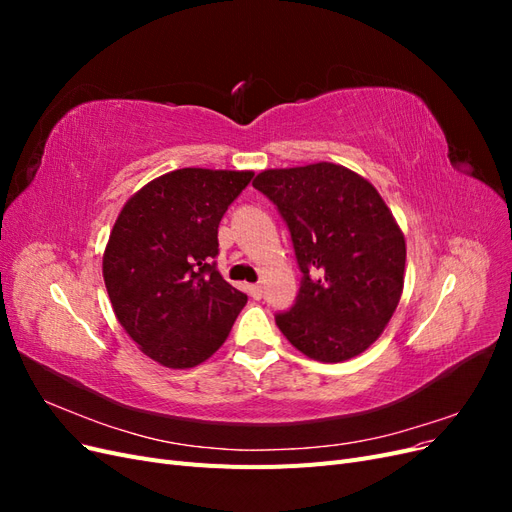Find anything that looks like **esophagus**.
I'll return each mask as SVG.
<instances>
[{
  "instance_id": "obj_1",
  "label": "esophagus",
  "mask_w": 512,
  "mask_h": 512,
  "mask_svg": "<svg viewBox=\"0 0 512 512\" xmlns=\"http://www.w3.org/2000/svg\"><path fill=\"white\" fill-rule=\"evenodd\" d=\"M247 292H250L254 299H260L262 297V286L260 284H250V286H247Z\"/></svg>"
}]
</instances>
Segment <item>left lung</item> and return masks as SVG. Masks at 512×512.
<instances>
[{
    "label": "left lung",
    "instance_id": "left-lung-1",
    "mask_svg": "<svg viewBox=\"0 0 512 512\" xmlns=\"http://www.w3.org/2000/svg\"><path fill=\"white\" fill-rule=\"evenodd\" d=\"M254 188L280 211L303 273L275 322L288 342L322 363L365 352L404 290L406 241L367 179L331 164L262 170Z\"/></svg>",
    "mask_w": 512,
    "mask_h": 512
}]
</instances>
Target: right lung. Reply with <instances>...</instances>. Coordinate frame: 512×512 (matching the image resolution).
I'll return each mask as SVG.
<instances>
[{
  "label": "right lung",
  "mask_w": 512,
  "mask_h": 512,
  "mask_svg": "<svg viewBox=\"0 0 512 512\" xmlns=\"http://www.w3.org/2000/svg\"><path fill=\"white\" fill-rule=\"evenodd\" d=\"M247 170L179 168L121 209L102 273L115 316L149 359L185 369L218 350L247 294L215 267L218 226L252 181Z\"/></svg>",
  "instance_id": "right-lung-1"
}]
</instances>
